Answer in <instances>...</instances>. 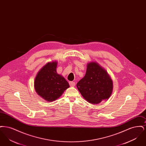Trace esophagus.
<instances>
[{
  "label": "esophagus",
  "mask_w": 146,
  "mask_h": 146,
  "mask_svg": "<svg viewBox=\"0 0 146 146\" xmlns=\"http://www.w3.org/2000/svg\"><path fill=\"white\" fill-rule=\"evenodd\" d=\"M69 84H70V86L71 87H74L76 85L75 82H70Z\"/></svg>",
  "instance_id": "esophagus-1"
}]
</instances>
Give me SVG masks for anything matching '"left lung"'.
Returning <instances> with one entry per match:
<instances>
[{
	"label": "left lung",
	"mask_w": 146,
	"mask_h": 146,
	"mask_svg": "<svg viewBox=\"0 0 146 146\" xmlns=\"http://www.w3.org/2000/svg\"><path fill=\"white\" fill-rule=\"evenodd\" d=\"M84 98L91 104H100L111 95L113 82L106 70L96 62L88 64L86 74L76 84Z\"/></svg>",
	"instance_id": "1"
}]
</instances>
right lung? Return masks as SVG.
<instances>
[{"label": "right lung", "instance_id": "1", "mask_svg": "<svg viewBox=\"0 0 146 146\" xmlns=\"http://www.w3.org/2000/svg\"><path fill=\"white\" fill-rule=\"evenodd\" d=\"M57 63H48L38 73L35 81L37 94L47 101L57 100L70 87L68 82L56 72Z\"/></svg>", "mask_w": 146, "mask_h": 146}]
</instances>
